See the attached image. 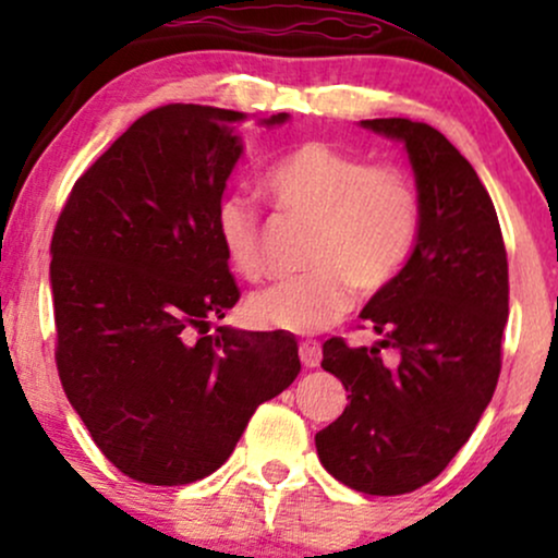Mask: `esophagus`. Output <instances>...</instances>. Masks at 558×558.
Listing matches in <instances>:
<instances>
[{"mask_svg": "<svg viewBox=\"0 0 558 558\" xmlns=\"http://www.w3.org/2000/svg\"><path fill=\"white\" fill-rule=\"evenodd\" d=\"M299 356H301V364H304V367L315 369V367H319V362H323V349H319L317 341H301Z\"/></svg>", "mask_w": 558, "mask_h": 558, "instance_id": "1", "label": "esophagus"}]
</instances>
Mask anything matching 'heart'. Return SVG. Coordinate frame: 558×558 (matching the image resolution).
Returning <instances> with one entry per match:
<instances>
[{
	"mask_svg": "<svg viewBox=\"0 0 558 558\" xmlns=\"http://www.w3.org/2000/svg\"><path fill=\"white\" fill-rule=\"evenodd\" d=\"M267 196L286 215L310 220L304 278L283 280L248 299V319L265 330L317 332L338 323L362 293H377L399 278L420 235L417 185L396 168H369L362 157L310 141L265 172ZM215 230L235 272H265L262 222L241 194L220 198Z\"/></svg>",
	"mask_w": 558,
	"mask_h": 558,
	"instance_id": "1",
	"label": "heart"
}]
</instances>
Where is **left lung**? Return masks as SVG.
Here are the masks:
<instances>
[{
    "label": "left lung",
    "instance_id": "left-lung-1",
    "mask_svg": "<svg viewBox=\"0 0 558 558\" xmlns=\"http://www.w3.org/2000/svg\"><path fill=\"white\" fill-rule=\"evenodd\" d=\"M362 128L403 144L422 222L399 278L360 315L380 341L323 343V367L349 390V407L315 444L343 485L399 496L446 470L493 399L509 265L488 191L444 133L407 118L362 120ZM380 348L397 349L393 368L381 364Z\"/></svg>",
    "mask_w": 558,
    "mask_h": 558
}]
</instances>
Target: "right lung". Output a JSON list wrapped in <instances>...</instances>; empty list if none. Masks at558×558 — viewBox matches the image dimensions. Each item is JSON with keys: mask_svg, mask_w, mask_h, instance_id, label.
I'll list each match as a JSON object with an SVG mask.
<instances>
[{"mask_svg": "<svg viewBox=\"0 0 558 558\" xmlns=\"http://www.w3.org/2000/svg\"><path fill=\"white\" fill-rule=\"evenodd\" d=\"M243 118L202 105L146 112L83 172L57 220L62 388L101 453L138 483L213 475L254 409L301 369L291 332H209L241 296L215 209L243 155Z\"/></svg>", "mask_w": 558, "mask_h": 558, "instance_id": "right-lung-1", "label": "right lung"}]
</instances>
